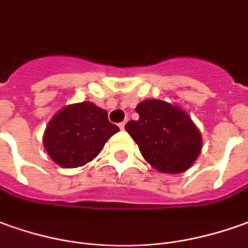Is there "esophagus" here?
I'll use <instances>...</instances> for the list:
<instances>
[{
    "label": "esophagus",
    "instance_id": "1",
    "mask_svg": "<svg viewBox=\"0 0 248 248\" xmlns=\"http://www.w3.org/2000/svg\"><path fill=\"white\" fill-rule=\"evenodd\" d=\"M119 128H120L121 131H124V128H125V123H120V124H119Z\"/></svg>",
    "mask_w": 248,
    "mask_h": 248
}]
</instances>
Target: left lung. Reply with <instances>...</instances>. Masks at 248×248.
<instances>
[{
	"mask_svg": "<svg viewBox=\"0 0 248 248\" xmlns=\"http://www.w3.org/2000/svg\"><path fill=\"white\" fill-rule=\"evenodd\" d=\"M136 112L139 119L128 121L125 131L155 170L184 173L197 160L202 148L201 132L182 108L162 100H144Z\"/></svg>",
	"mask_w": 248,
	"mask_h": 248,
	"instance_id": "obj_1",
	"label": "left lung"
}]
</instances>
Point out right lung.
<instances>
[{
  "instance_id": "obj_1",
  "label": "right lung",
  "mask_w": 248,
  "mask_h": 248,
  "mask_svg": "<svg viewBox=\"0 0 248 248\" xmlns=\"http://www.w3.org/2000/svg\"><path fill=\"white\" fill-rule=\"evenodd\" d=\"M119 131L109 123L105 109L83 101L62 108L52 116L43 144L56 165L75 169L94 159L108 139Z\"/></svg>"
}]
</instances>
